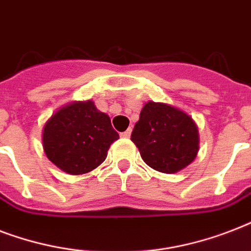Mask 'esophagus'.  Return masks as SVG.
Instances as JSON below:
<instances>
[{"mask_svg":"<svg viewBox=\"0 0 251 251\" xmlns=\"http://www.w3.org/2000/svg\"><path fill=\"white\" fill-rule=\"evenodd\" d=\"M130 135H131V129H127L126 131H124V133H121V137L122 138H130Z\"/></svg>","mask_w":251,"mask_h":251,"instance_id":"esophagus-1","label":"esophagus"}]
</instances>
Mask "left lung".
Returning a JSON list of instances; mask_svg holds the SVG:
<instances>
[{"label":"left lung","instance_id":"1","mask_svg":"<svg viewBox=\"0 0 251 251\" xmlns=\"http://www.w3.org/2000/svg\"><path fill=\"white\" fill-rule=\"evenodd\" d=\"M131 141L146 164L161 173H176L191 164L199 150L198 127L182 110L149 101L142 108Z\"/></svg>","mask_w":251,"mask_h":251}]
</instances>
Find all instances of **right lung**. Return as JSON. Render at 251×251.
Segmentation results:
<instances>
[{
    "label": "right lung",
    "instance_id": "add662e5",
    "mask_svg": "<svg viewBox=\"0 0 251 251\" xmlns=\"http://www.w3.org/2000/svg\"><path fill=\"white\" fill-rule=\"evenodd\" d=\"M120 135L108 114L94 101H74L58 109L43 129L44 152L53 164L69 175H84L106 159Z\"/></svg>",
    "mask_w": 251,
    "mask_h": 251
}]
</instances>
